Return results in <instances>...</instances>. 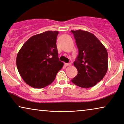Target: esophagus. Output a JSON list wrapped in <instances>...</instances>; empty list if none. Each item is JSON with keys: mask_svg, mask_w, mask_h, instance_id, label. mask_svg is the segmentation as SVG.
Instances as JSON below:
<instances>
[{"mask_svg": "<svg viewBox=\"0 0 124 124\" xmlns=\"http://www.w3.org/2000/svg\"><path fill=\"white\" fill-rule=\"evenodd\" d=\"M64 65H65V66H66V67L70 66V65H71V63H65Z\"/></svg>", "mask_w": 124, "mask_h": 124, "instance_id": "34e87169", "label": "esophagus"}]
</instances>
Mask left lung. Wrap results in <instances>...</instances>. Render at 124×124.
Wrapping results in <instances>:
<instances>
[{
	"label": "left lung",
	"mask_w": 124,
	"mask_h": 124,
	"mask_svg": "<svg viewBox=\"0 0 124 124\" xmlns=\"http://www.w3.org/2000/svg\"><path fill=\"white\" fill-rule=\"evenodd\" d=\"M79 54L74 66L78 75L72 82L82 88H90L100 82L108 69L106 49L92 33L85 30H71Z\"/></svg>",
	"instance_id": "left-lung-1"
}]
</instances>
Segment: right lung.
<instances>
[{"label":"right lung","mask_w":124,"mask_h":124,"mask_svg":"<svg viewBox=\"0 0 124 124\" xmlns=\"http://www.w3.org/2000/svg\"><path fill=\"white\" fill-rule=\"evenodd\" d=\"M58 34L57 31H46L34 35L18 52V72L25 83L32 87L41 88L51 84L63 67V62L58 57Z\"/></svg>","instance_id":"obj_1"}]
</instances>
